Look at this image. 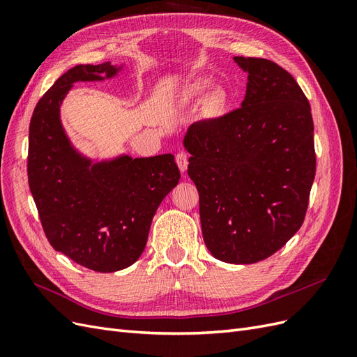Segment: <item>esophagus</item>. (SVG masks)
<instances>
[{
    "label": "esophagus",
    "mask_w": 357,
    "mask_h": 357,
    "mask_svg": "<svg viewBox=\"0 0 357 357\" xmlns=\"http://www.w3.org/2000/svg\"><path fill=\"white\" fill-rule=\"evenodd\" d=\"M176 162H177V165H178V168H180V171L181 172H185L186 169H188V155L186 153H183V152H178L177 155H176Z\"/></svg>",
    "instance_id": "obj_1"
}]
</instances>
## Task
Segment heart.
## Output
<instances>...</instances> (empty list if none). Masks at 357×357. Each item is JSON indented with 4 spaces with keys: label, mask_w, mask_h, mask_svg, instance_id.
I'll return each mask as SVG.
<instances>
[{
    "label": "heart",
    "mask_w": 357,
    "mask_h": 357,
    "mask_svg": "<svg viewBox=\"0 0 357 357\" xmlns=\"http://www.w3.org/2000/svg\"><path fill=\"white\" fill-rule=\"evenodd\" d=\"M208 86L204 82H193L188 88V95L190 98H202V96L207 93ZM226 105L225 93L220 89H214L207 93L204 101V110L210 116H218L223 112Z\"/></svg>",
    "instance_id": "obj_1"
}]
</instances>
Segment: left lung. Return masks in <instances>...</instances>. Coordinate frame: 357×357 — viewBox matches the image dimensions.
<instances>
[{
  "instance_id": "left-lung-1",
  "label": "left lung",
  "mask_w": 357,
  "mask_h": 357,
  "mask_svg": "<svg viewBox=\"0 0 357 357\" xmlns=\"http://www.w3.org/2000/svg\"><path fill=\"white\" fill-rule=\"evenodd\" d=\"M234 61L248 74L241 107L192 123L183 143L205 245L219 261L255 264L304 222L316 176L314 125L307 96L284 68L264 58Z\"/></svg>"
}]
</instances>
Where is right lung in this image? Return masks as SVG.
Masks as SVG:
<instances>
[{"label": "right lung", "mask_w": 357, "mask_h": 357, "mask_svg": "<svg viewBox=\"0 0 357 357\" xmlns=\"http://www.w3.org/2000/svg\"><path fill=\"white\" fill-rule=\"evenodd\" d=\"M121 68L104 62L68 70L29 123L28 183L43 231L56 252L96 273L121 271L142 256L159 204L180 180L169 153L92 162L71 146L59 110L73 83L110 79Z\"/></svg>", "instance_id": "1"}]
</instances>
